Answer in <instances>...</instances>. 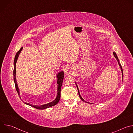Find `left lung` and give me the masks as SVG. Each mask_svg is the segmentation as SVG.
Instances as JSON below:
<instances>
[{"mask_svg":"<svg viewBox=\"0 0 133 133\" xmlns=\"http://www.w3.org/2000/svg\"><path fill=\"white\" fill-rule=\"evenodd\" d=\"M113 54H114V57H115L116 58V59H117V61H118V64H119V66H120V67H121V71H122V77H123V69H122V66H121V64H120V63H119V59H118V57H117V55H116V54L115 53V52H113ZM76 86H77V89H78V94H79V97L81 98V99L83 101H84V102H86V103H88V102H86L85 101H84V99H83V98L82 97V96H81V95H80V93H79V90H78V87H77V85H76Z\"/></svg>","mask_w":133,"mask_h":133,"instance_id":"left-lung-1","label":"left lung"}]
</instances>
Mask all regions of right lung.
Here are the masks:
<instances>
[{"mask_svg": "<svg viewBox=\"0 0 133 133\" xmlns=\"http://www.w3.org/2000/svg\"><path fill=\"white\" fill-rule=\"evenodd\" d=\"M23 47H22L21 48V49L19 50L17 54H16L15 56V57L14 59V71H13V74H14V81L15 82V87L16 89V90L18 94V95L19 96L20 95V93H19V88L18 87L17 84V81H16V62L17 61L18 59V56L19 55V54L21 53V52L22 51V49H23ZM64 74L63 71H61L60 72H59L57 75V84H58V88H57V96L56 98L52 102L46 104H44V105H40V106H36V105H34L29 103H27L24 102L25 104L29 105L31 107H33L36 109H44L50 107H52L53 106H55V105H56L57 104L61 98V87H62V85L63 84V79H64ZM20 98L21 97L19 96Z\"/></svg>", "mask_w": 133, "mask_h": 133, "instance_id": "add662e5", "label": "right lung"}]
</instances>
